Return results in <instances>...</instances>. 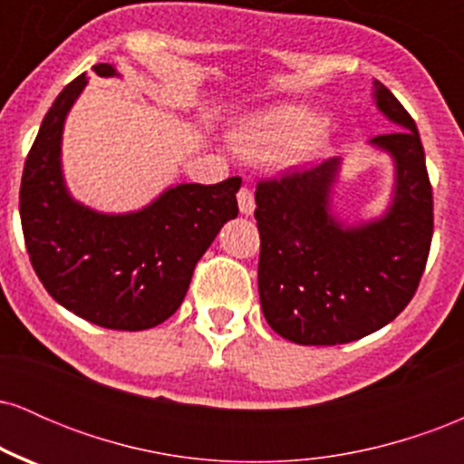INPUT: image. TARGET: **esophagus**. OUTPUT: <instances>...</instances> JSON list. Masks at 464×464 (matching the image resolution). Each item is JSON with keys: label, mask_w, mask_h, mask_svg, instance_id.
I'll return each mask as SVG.
<instances>
[{"label": "esophagus", "mask_w": 464, "mask_h": 464, "mask_svg": "<svg viewBox=\"0 0 464 464\" xmlns=\"http://www.w3.org/2000/svg\"><path fill=\"white\" fill-rule=\"evenodd\" d=\"M237 205H239V211H242L244 216H250L255 211V196H253V189L248 188H242L237 191Z\"/></svg>", "instance_id": "obj_1"}]
</instances>
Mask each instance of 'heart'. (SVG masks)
Returning <instances> with one entry per match:
<instances>
[{"instance_id": "obj_1", "label": "heart", "mask_w": 464, "mask_h": 464, "mask_svg": "<svg viewBox=\"0 0 464 464\" xmlns=\"http://www.w3.org/2000/svg\"><path fill=\"white\" fill-rule=\"evenodd\" d=\"M233 143L250 161H275L292 150L310 157L327 148V130L316 111L279 104L244 117L233 130Z\"/></svg>"}]
</instances>
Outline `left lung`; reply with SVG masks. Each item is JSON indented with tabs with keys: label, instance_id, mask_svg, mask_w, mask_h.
Wrapping results in <instances>:
<instances>
[{
	"label": "left lung",
	"instance_id": "8db88e82",
	"mask_svg": "<svg viewBox=\"0 0 464 464\" xmlns=\"http://www.w3.org/2000/svg\"><path fill=\"white\" fill-rule=\"evenodd\" d=\"M375 100L401 130L372 143L392 154L395 198L382 220L347 228L329 214L338 159L262 179L259 301L266 321L296 344H344L395 321L412 301L434 233V202L417 124L382 82Z\"/></svg>",
	"mask_w": 464,
	"mask_h": 464
}]
</instances>
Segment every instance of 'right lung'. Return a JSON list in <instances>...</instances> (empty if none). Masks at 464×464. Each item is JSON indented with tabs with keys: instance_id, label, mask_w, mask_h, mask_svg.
<instances>
[{
	"instance_id": "right-lung-1",
	"label": "right lung",
	"mask_w": 464,
	"mask_h": 464,
	"mask_svg": "<svg viewBox=\"0 0 464 464\" xmlns=\"http://www.w3.org/2000/svg\"><path fill=\"white\" fill-rule=\"evenodd\" d=\"M93 72L113 76L115 69L100 63ZM84 84L82 73L58 93L25 159L19 189L25 248L41 284L63 307L100 327L141 332L180 307L198 259L237 216L242 179L177 185L126 216L78 205L63 183L61 135Z\"/></svg>"
}]
</instances>
